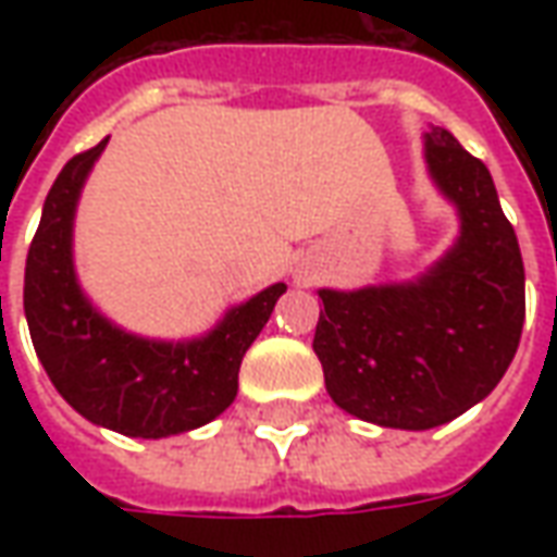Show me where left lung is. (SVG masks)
Segmentation results:
<instances>
[{"instance_id": "left-lung-1", "label": "left lung", "mask_w": 557, "mask_h": 557, "mask_svg": "<svg viewBox=\"0 0 557 557\" xmlns=\"http://www.w3.org/2000/svg\"><path fill=\"white\" fill-rule=\"evenodd\" d=\"M432 178L462 232L406 286L322 289L313 351L339 409L379 426L432 430L502 382L525 322V268L490 170L444 127L426 134Z\"/></svg>"}]
</instances>
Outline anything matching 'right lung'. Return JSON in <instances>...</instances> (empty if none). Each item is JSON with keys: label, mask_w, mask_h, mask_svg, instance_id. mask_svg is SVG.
I'll return each mask as SVG.
<instances>
[{"label": "right lung", "mask_w": 557, "mask_h": 557, "mask_svg": "<svg viewBox=\"0 0 557 557\" xmlns=\"http://www.w3.org/2000/svg\"><path fill=\"white\" fill-rule=\"evenodd\" d=\"M103 146L74 154L50 187L26 256L23 307L38 361L67 406L122 435L163 438L230 409L244 351L286 286H268L194 343H151L110 325L83 298L71 262L79 187Z\"/></svg>", "instance_id": "obj_1"}]
</instances>
